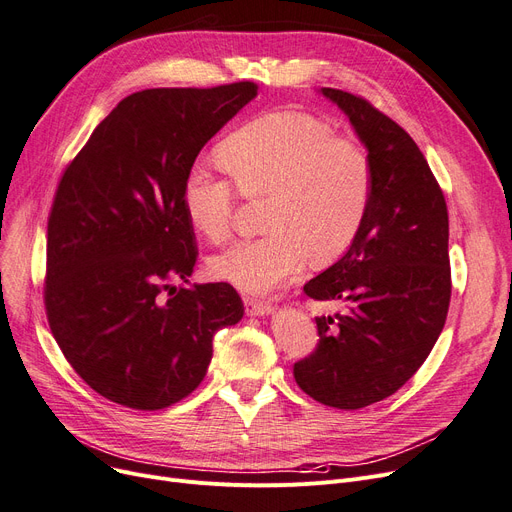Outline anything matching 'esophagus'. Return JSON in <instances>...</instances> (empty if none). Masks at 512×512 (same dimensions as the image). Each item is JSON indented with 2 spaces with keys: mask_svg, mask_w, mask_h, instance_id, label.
Masks as SVG:
<instances>
[{
  "mask_svg": "<svg viewBox=\"0 0 512 512\" xmlns=\"http://www.w3.org/2000/svg\"><path fill=\"white\" fill-rule=\"evenodd\" d=\"M243 304H245V313H248V315H254V317L269 315V313L273 311V306H271L269 302L258 300V298H250V296H245V298H243Z\"/></svg>",
  "mask_w": 512,
  "mask_h": 512,
  "instance_id": "34e87169",
  "label": "esophagus"
}]
</instances>
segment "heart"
Here are the masks:
<instances>
[{
    "label": "heart",
    "mask_w": 512,
    "mask_h": 512,
    "mask_svg": "<svg viewBox=\"0 0 512 512\" xmlns=\"http://www.w3.org/2000/svg\"><path fill=\"white\" fill-rule=\"evenodd\" d=\"M220 159L236 180L193 168L182 189L189 222L214 243L229 239L241 189L269 195V233L212 256L208 267L218 281L264 294L302 273L309 258L334 262L361 233L374 197V161L327 121L300 111L260 115L222 142Z\"/></svg>",
    "instance_id": "b5f03b06"
}]
</instances>
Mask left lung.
<instances>
[{
    "instance_id": "1",
    "label": "left lung",
    "mask_w": 512,
    "mask_h": 512,
    "mask_svg": "<svg viewBox=\"0 0 512 512\" xmlns=\"http://www.w3.org/2000/svg\"><path fill=\"white\" fill-rule=\"evenodd\" d=\"M321 94L349 115L376 185L355 243L304 285L306 296L344 302L346 313L315 319L319 344L294 363V378L323 405L359 410L399 391L443 330L452 298L449 218L437 178L397 121L357 94Z\"/></svg>"
}]
</instances>
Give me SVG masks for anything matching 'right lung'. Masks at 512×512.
Listing matches in <instances>:
<instances>
[{"label":"right lung","mask_w":512,"mask_h":512,"mask_svg":"<svg viewBox=\"0 0 512 512\" xmlns=\"http://www.w3.org/2000/svg\"><path fill=\"white\" fill-rule=\"evenodd\" d=\"M256 94L254 81L130 94L58 182L46 315L79 378L113 403L155 412L185 399L214 334L243 317L233 285H189L197 245L182 189L203 145Z\"/></svg>","instance_id":"right-lung-1"}]
</instances>
